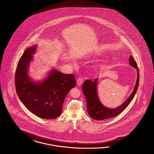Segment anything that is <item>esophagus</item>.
<instances>
[{
    "label": "esophagus",
    "mask_w": 154,
    "mask_h": 154,
    "mask_svg": "<svg viewBox=\"0 0 154 154\" xmlns=\"http://www.w3.org/2000/svg\"><path fill=\"white\" fill-rule=\"evenodd\" d=\"M83 79L82 78H78V79L77 80V85H79V86H80V85H81L83 83Z\"/></svg>",
    "instance_id": "1"
}]
</instances>
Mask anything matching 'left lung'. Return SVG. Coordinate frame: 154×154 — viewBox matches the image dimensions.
Wrapping results in <instances>:
<instances>
[{
    "mask_svg": "<svg viewBox=\"0 0 154 154\" xmlns=\"http://www.w3.org/2000/svg\"><path fill=\"white\" fill-rule=\"evenodd\" d=\"M129 61L130 65L135 68L137 71L136 83L134 90L130 97L121 105L116 108L110 109L106 108L100 101L97 92L98 78H96L94 81L87 79L84 82L82 86V90L86 100L87 111L89 116L91 118L98 121H101L115 117L121 113L127 107V106L130 103L134 98L138 87L140 75L137 63L131 56H130Z\"/></svg>",
    "mask_w": 154,
    "mask_h": 154,
    "instance_id": "8db88e82",
    "label": "left lung"
}]
</instances>
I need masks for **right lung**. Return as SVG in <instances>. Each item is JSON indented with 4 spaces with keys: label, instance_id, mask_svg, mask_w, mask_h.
I'll list each match as a JSON object with an SVG mask.
<instances>
[{
    "label": "right lung",
    "instance_id": "add662e5",
    "mask_svg": "<svg viewBox=\"0 0 154 154\" xmlns=\"http://www.w3.org/2000/svg\"><path fill=\"white\" fill-rule=\"evenodd\" d=\"M36 49L33 46L26 49L18 63L15 74L17 93L33 114L43 119H54L61 115L65 97L76 83L73 74H64L56 69L43 82H32L28 68Z\"/></svg>",
    "mask_w": 154,
    "mask_h": 154
}]
</instances>
